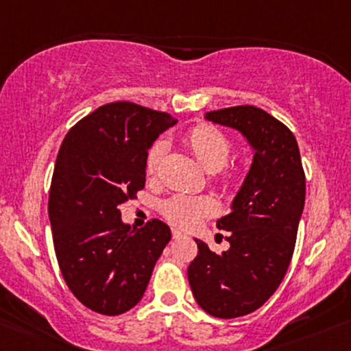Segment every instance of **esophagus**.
<instances>
[{"instance_id": "obj_1", "label": "esophagus", "mask_w": 351, "mask_h": 351, "mask_svg": "<svg viewBox=\"0 0 351 351\" xmlns=\"http://www.w3.org/2000/svg\"><path fill=\"white\" fill-rule=\"evenodd\" d=\"M171 234H173V238H175V240H178V238H182V237H186V234H184L183 232H180V230H176V228H173Z\"/></svg>"}]
</instances>
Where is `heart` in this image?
<instances>
[{
	"mask_svg": "<svg viewBox=\"0 0 351 351\" xmlns=\"http://www.w3.org/2000/svg\"><path fill=\"white\" fill-rule=\"evenodd\" d=\"M186 145L190 146L196 160L210 173H217L228 163L232 155V141L225 133L215 126L198 125L186 134ZM167 152L163 141H156L149 148L145 160V169L148 175H155L160 161ZM234 175L228 173L226 180H232ZM217 211V203L208 196L175 195L161 205V213L169 223L182 228H195L202 223L203 218L210 217Z\"/></svg>",
	"mask_w": 351,
	"mask_h": 351,
	"instance_id": "heart-1",
	"label": "heart"
}]
</instances>
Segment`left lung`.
<instances>
[{"label": "left lung", "mask_w": 351, "mask_h": 351, "mask_svg": "<svg viewBox=\"0 0 351 351\" xmlns=\"http://www.w3.org/2000/svg\"><path fill=\"white\" fill-rule=\"evenodd\" d=\"M203 117L237 130L253 152L230 213L218 219L230 248L215 253L195 238L198 255L188 267L196 303L211 317L237 318L258 310L282 283L305 206V173L293 133L267 111L233 106Z\"/></svg>", "instance_id": "obj_1"}]
</instances>
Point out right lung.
I'll return each instance as SVG.
<instances>
[{
    "mask_svg": "<svg viewBox=\"0 0 351 351\" xmlns=\"http://www.w3.org/2000/svg\"><path fill=\"white\" fill-rule=\"evenodd\" d=\"M176 123L168 113L117 101L76 123L61 143L48 202L53 243L68 288L96 313L132 310L171 240L161 219L132 230L118 205L143 190L148 149Z\"/></svg>",
    "mask_w": 351,
    "mask_h": 351,
    "instance_id": "right-lung-1",
    "label": "right lung"
}]
</instances>
